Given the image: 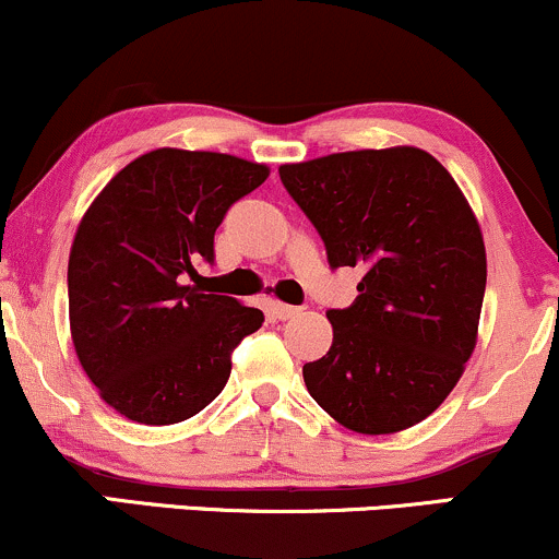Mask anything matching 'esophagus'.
<instances>
[{"mask_svg":"<svg viewBox=\"0 0 559 559\" xmlns=\"http://www.w3.org/2000/svg\"><path fill=\"white\" fill-rule=\"evenodd\" d=\"M299 312H301V307L281 305V301H273V305H271V316H273L275 320H288V318L299 316Z\"/></svg>","mask_w":559,"mask_h":559,"instance_id":"obj_1","label":"esophagus"}]
</instances>
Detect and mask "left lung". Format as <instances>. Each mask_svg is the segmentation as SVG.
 I'll list each match as a JSON object with an SVG mask.
<instances>
[{"instance_id":"1","label":"left lung","mask_w":559,"mask_h":559,"mask_svg":"<svg viewBox=\"0 0 559 559\" xmlns=\"http://www.w3.org/2000/svg\"><path fill=\"white\" fill-rule=\"evenodd\" d=\"M329 265L362 267L357 299L329 310V355L301 368L307 391L357 433H394L447 400L476 346L486 249L444 165L415 146L281 165Z\"/></svg>"}]
</instances>
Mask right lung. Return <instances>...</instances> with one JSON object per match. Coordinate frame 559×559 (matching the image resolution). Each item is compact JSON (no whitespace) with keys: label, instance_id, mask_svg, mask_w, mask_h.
<instances>
[{"label":"right lung","instance_id":"add662e5","mask_svg":"<svg viewBox=\"0 0 559 559\" xmlns=\"http://www.w3.org/2000/svg\"><path fill=\"white\" fill-rule=\"evenodd\" d=\"M267 168L217 152L155 150L126 165L83 215L68 262L70 333L102 400L144 426L202 413L262 310L183 286L215 262V230Z\"/></svg>","mask_w":559,"mask_h":559}]
</instances>
